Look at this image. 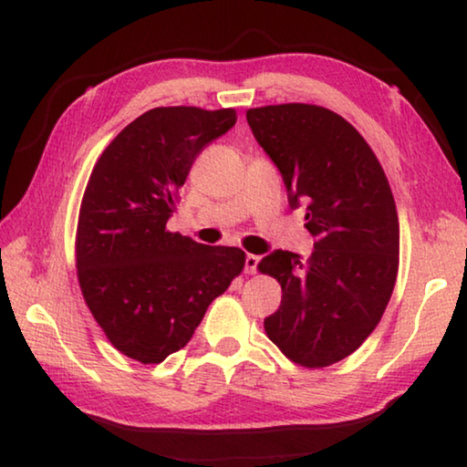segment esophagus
<instances>
[{
  "instance_id": "esophagus-1",
  "label": "esophagus",
  "mask_w": 467,
  "mask_h": 467,
  "mask_svg": "<svg viewBox=\"0 0 467 467\" xmlns=\"http://www.w3.org/2000/svg\"><path fill=\"white\" fill-rule=\"evenodd\" d=\"M259 262H262V257L253 255V253H249V255L244 257V272H247V274H255Z\"/></svg>"
}]
</instances>
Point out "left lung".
<instances>
[{
  "instance_id": "1",
  "label": "left lung",
  "mask_w": 467,
  "mask_h": 467,
  "mask_svg": "<svg viewBox=\"0 0 467 467\" xmlns=\"http://www.w3.org/2000/svg\"><path fill=\"white\" fill-rule=\"evenodd\" d=\"M257 144L278 167L315 244L309 259L274 251L259 272L282 286L267 337L306 368L329 367L373 334L398 278L400 223L391 187L365 138L344 117L303 102L247 110Z\"/></svg>"
}]
</instances>
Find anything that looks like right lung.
Here are the masks:
<instances>
[{
    "instance_id": "1",
    "label": "right lung",
    "mask_w": 467,
    "mask_h": 467,
    "mask_svg": "<svg viewBox=\"0 0 467 467\" xmlns=\"http://www.w3.org/2000/svg\"><path fill=\"white\" fill-rule=\"evenodd\" d=\"M234 123V109L146 110L105 148L86 185L78 280L109 342L141 365L181 350L244 267L239 247L167 231L197 154Z\"/></svg>"
}]
</instances>
